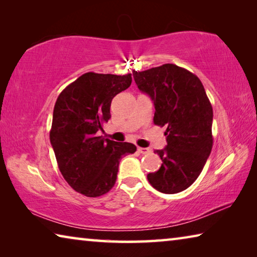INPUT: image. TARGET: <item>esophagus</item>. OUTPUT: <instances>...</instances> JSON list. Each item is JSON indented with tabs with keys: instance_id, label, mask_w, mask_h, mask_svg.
<instances>
[{
	"instance_id": "1",
	"label": "esophagus",
	"mask_w": 257,
	"mask_h": 257,
	"mask_svg": "<svg viewBox=\"0 0 257 257\" xmlns=\"http://www.w3.org/2000/svg\"><path fill=\"white\" fill-rule=\"evenodd\" d=\"M137 151H138V153H141V154H147L150 152V150L145 149V147H138Z\"/></svg>"
}]
</instances>
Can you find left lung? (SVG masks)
<instances>
[{"label": "left lung", "instance_id": "left-lung-1", "mask_svg": "<svg viewBox=\"0 0 257 257\" xmlns=\"http://www.w3.org/2000/svg\"><path fill=\"white\" fill-rule=\"evenodd\" d=\"M133 76L139 90L154 103V123L167 127V146L154 151L162 164L147 179L161 193H180L197 179L211 154L210 99L199 78L176 64L134 70Z\"/></svg>", "mask_w": 257, "mask_h": 257}]
</instances>
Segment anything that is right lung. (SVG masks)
Instances as JSON below:
<instances>
[{
    "label": "right lung",
    "mask_w": 257,
    "mask_h": 257,
    "mask_svg": "<svg viewBox=\"0 0 257 257\" xmlns=\"http://www.w3.org/2000/svg\"><path fill=\"white\" fill-rule=\"evenodd\" d=\"M130 85V73L87 72L67 86L55 102L51 145L64 179L87 197L110 191L120 160L136 152L132 143H118L97 135L111 118L113 97Z\"/></svg>",
    "instance_id": "obj_1"
}]
</instances>
